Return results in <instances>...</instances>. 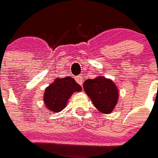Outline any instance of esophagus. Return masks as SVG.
<instances>
[{
    "mask_svg": "<svg viewBox=\"0 0 158 158\" xmlns=\"http://www.w3.org/2000/svg\"><path fill=\"white\" fill-rule=\"evenodd\" d=\"M76 81H77V82L78 84H80L81 86H82V84H83V78L81 76H78L76 77Z\"/></svg>",
    "mask_w": 158,
    "mask_h": 158,
    "instance_id": "34e87169",
    "label": "esophagus"
}]
</instances>
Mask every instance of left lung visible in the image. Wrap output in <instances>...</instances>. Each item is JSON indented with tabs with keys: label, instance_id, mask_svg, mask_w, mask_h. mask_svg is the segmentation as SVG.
I'll list each match as a JSON object with an SVG mask.
<instances>
[{
	"label": "left lung",
	"instance_id": "left-lung-1",
	"mask_svg": "<svg viewBox=\"0 0 158 158\" xmlns=\"http://www.w3.org/2000/svg\"><path fill=\"white\" fill-rule=\"evenodd\" d=\"M83 88L96 108L101 112L110 113L117 105L118 91L110 79L102 77L87 79L84 81Z\"/></svg>",
	"mask_w": 158,
	"mask_h": 158
}]
</instances>
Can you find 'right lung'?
Listing matches in <instances>:
<instances>
[{
	"label": "right lung",
	"instance_id": "add662e5",
	"mask_svg": "<svg viewBox=\"0 0 158 158\" xmlns=\"http://www.w3.org/2000/svg\"><path fill=\"white\" fill-rule=\"evenodd\" d=\"M81 86L71 77L57 78L47 87L44 94V102L47 109L58 112L65 108L67 101L75 92H80Z\"/></svg>",
	"mask_w": 158,
	"mask_h": 158
}]
</instances>
